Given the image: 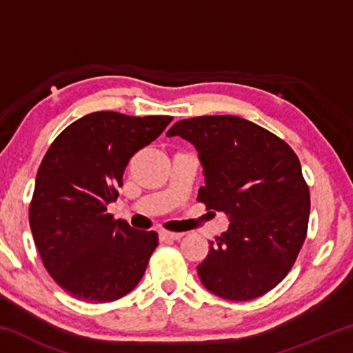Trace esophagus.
Here are the masks:
<instances>
[{"instance_id":"obj_1","label":"esophagus","mask_w":353,"mask_h":353,"mask_svg":"<svg viewBox=\"0 0 353 353\" xmlns=\"http://www.w3.org/2000/svg\"><path fill=\"white\" fill-rule=\"evenodd\" d=\"M183 236V234H177V232H160L159 234V238H160V241H166V240H174V241H177V240H181V238Z\"/></svg>"}]
</instances>
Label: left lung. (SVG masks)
I'll use <instances>...</instances> for the list:
<instances>
[{
	"label": "left lung",
	"instance_id": "left-lung-1",
	"mask_svg": "<svg viewBox=\"0 0 353 353\" xmlns=\"http://www.w3.org/2000/svg\"><path fill=\"white\" fill-rule=\"evenodd\" d=\"M166 135L196 146L205 174L198 202L230 219L198 265L202 285L229 301H250L276 288L308 230L310 191L296 152L270 130L234 115L181 119Z\"/></svg>",
	"mask_w": 353,
	"mask_h": 353
}]
</instances>
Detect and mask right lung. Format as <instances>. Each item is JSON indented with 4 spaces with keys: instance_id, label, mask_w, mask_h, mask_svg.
<instances>
[{
    "instance_id": "obj_1",
    "label": "right lung",
    "mask_w": 353,
    "mask_h": 353,
    "mask_svg": "<svg viewBox=\"0 0 353 353\" xmlns=\"http://www.w3.org/2000/svg\"><path fill=\"white\" fill-rule=\"evenodd\" d=\"M172 117L93 112L65 128L39 166L29 225L54 282L83 302H113L132 291L159 238L113 219L107 204L130 157L163 132Z\"/></svg>"
}]
</instances>
